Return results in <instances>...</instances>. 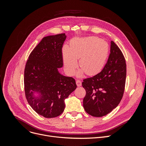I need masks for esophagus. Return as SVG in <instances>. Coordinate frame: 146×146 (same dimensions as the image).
Returning a JSON list of instances; mask_svg holds the SVG:
<instances>
[{
	"label": "esophagus",
	"instance_id": "obj_1",
	"mask_svg": "<svg viewBox=\"0 0 146 146\" xmlns=\"http://www.w3.org/2000/svg\"><path fill=\"white\" fill-rule=\"evenodd\" d=\"M76 84H77V86H82V82L80 80H76Z\"/></svg>",
	"mask_w": 146,
	"mask_h": 146
}]
</instances>
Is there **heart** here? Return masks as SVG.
Instances as JSON below:
<instances>
[{
  "mask_svg": "<svg viewBox=\"0 0 146 146\" xmlns=\"http://www.w3.org/2000/svg\"><path fill=\"white\" fill-rule=\"evenodd\" d=\"M108 44L97 37L76 38L70 41V47L63 48L65 69L69 75H74L79 65L87 75L93 76L103 69L108 55Z\"/></svg>",
  "mask_w": 146,
  "mask_h": 146,
  "instance_id": "b5f03b06",
  "label": "heart"
}]
</instances>
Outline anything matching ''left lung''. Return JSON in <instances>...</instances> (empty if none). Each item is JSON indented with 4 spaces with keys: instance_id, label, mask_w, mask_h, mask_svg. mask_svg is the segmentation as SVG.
Instances as JSON below:
<instances>
[{
    "instance_id": "1",
    "label": "left lung",
    "mask_w": 146,
    "mask_h": 146,
    "mask_svg": "<svg viewBox=\"0 0 146 146\" xmlns=\"http://www.w3.org/2000/svg\"><path fill=\"white\" fill-rule=\"evenodd\" d=\"M126 63L120 48L113 41L110 54L103 69L96 76L85 78L83 107L94 117L107 115L120 103L125 89Z\"/></svg>"
}]
</instances>
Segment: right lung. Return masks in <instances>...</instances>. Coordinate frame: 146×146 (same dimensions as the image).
<instances>
[{"mask_svg":"<svg viewBox=\"0 0 146 146\" xmlns=\"http://www.w3.org/2000/svg\"><path fill=\"white\" fill-rule=\"evenodd\" d=\"M65 33L43 38L29 56L24 70V89L29 104L46 118L60 116L64 100L76 89L74 78L61 74ZM37 95H36V94Z\"/></svg>","mask_w":146,"mask_h":146,"instance_id":"right-lung-1","label":"right lung"}]
</instances>
